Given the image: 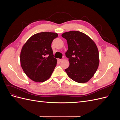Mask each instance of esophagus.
I'll return each mask as SVG.
<instances>
[{
  "label": "esophagus",
  "mask_w": 120,
  "mask_h": 120,
  "mask_svg": "<svg viewBox=\"0 0 120 120\" xmlns=\"http://www.w3.org/2000/svg\"><path fill=\"white\" fill-rule=\"evenodd\" d=\"M58 60V61H59V62H61V61L63 60H62V59H58V60Z\"/></svg>",
  "instance_id": "obj_1"
}]
</instances>
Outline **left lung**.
I'll list each match as a JSON object with an SVG mask.
<instances>
[{"label":"left lung","mask_w":120,"mask_h":120,"mask_svg":"<svg viewBox=\"0 0 120 120\" xmlns=\"http://www.w3.org/2000/svg\"><path fill=\"white\" fill-rule=\"evenodd\" d=\"M61 36L68 42L66 56L70 66L65 70L68 75L79 83L88 82L99 64V51L96 43L88 35L78 31L64 32Z\"/></svg>","instance_id":"left-lung-1"}]
</instances>
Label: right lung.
Here are the masks:
<instances>
[{
    "label": "right lung",
    "instance_id": "1",
    "mask_svg": "<svg viewBox=\"0 0 120 120\" xmlns=\"http://www.w3.org/2000/svg\"><path fill=\"white\" fill-rule=\"evenodd\" d=\"M57 37L55 32H40L32 35L23 45L20 52L21 66L31 80L41 82L51 76L57 63L51 45Z\"/></svg>",
    "mask_w": 120,
    "mask_h": 120
}]
</instances>
